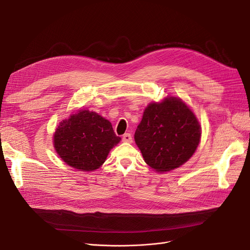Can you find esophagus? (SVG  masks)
<instances>
[{"label":"esophagus","instance_id":"34e87169","mask_svg":"<svg viewBox=\"0 0 250 250\" xmlns=\"http://www.w3.org/2000/svg\"><path fill=\"white\" fill-rule=\"evenodd\" d=\"M122 141L124 143H128V144H131L132 143V135L130 133H125L122 137Z\"/></svg>","mask_w":250,"mask_h":250}]
</instances>
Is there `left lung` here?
Listing matches in <instances>:
<instances>
[{"label": "left lung", "instance_id": "obj_1", "mask_svg": "<svg viewBox=\"0 0 250 250\" xmlns=\"http://www.w3.org/2000/svg\"><path fill=\"white\" fill-rule=\"evenodd\" d=\"M201 139V125L183 99L166 96L149 103L134 134L145 162L164 173L184 165Z\"/></svg>", "mask_w": 250, "mask_h": 250}]
</instances>
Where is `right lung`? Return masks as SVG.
<instances>
[{
  "instance_id": "add662e5",
  "label": "right lung",
  "mask_w": 250,
  "mask_h": 250,
  "mask_svg": "<svg viewBox=\"0 0 250 250\" xmlns=\"http://www.w3.org/2000/svg\"><path fill=\"white\" fill-rule=\"evenodd\" d=\"M120 141L108 120L88 109H79L62 120L53 134L55 152L62 161L88 172L101 167Z\"/></svg>"
}]
</instances>
